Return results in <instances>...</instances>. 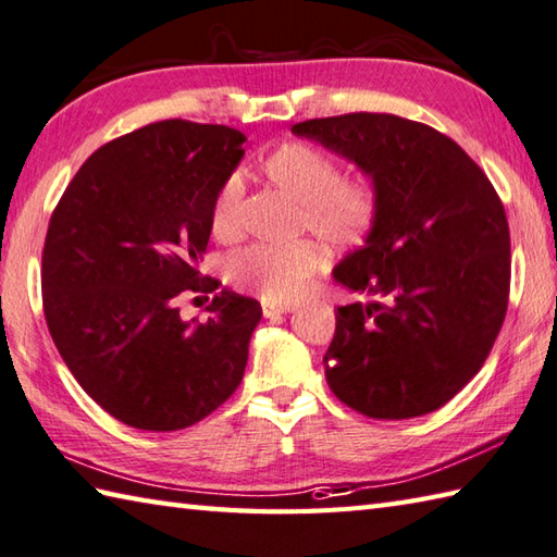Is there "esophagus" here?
Instances as JSON below:
<instances>
[{"mask_svg":"<svg viewBox=\"0 0 557 557\" xmlns=\"http://www.w3.org/2000/svg\"><path fill=\"white\" fill-rule=\"evenodd\" d=\"M293 310H295V305H269V302L262 305V312H264L267 320H274V317L288 314V312H293Z\"/></svg>","mask_w":557,"mask_h":557,"instance_id":"esophagus-1","label":"esophagus"}]
</instances>
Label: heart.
Wrapping results in <instances>:
<instances>
[{
  "mask_svg": "<svg viewBox=\"0 0 557 557\" xmlns=\"http://www.w3.org/2000/svg\"><path fill=\"white\" fill-rule=\"evenodd\" d=\"M262 173L271 185L302 203V225L329 245H362L377 223V191L360 180H344L342 165L310 144H281L262 161ZM240 231L243 185L228 177L211 207V233L228 243ZM324 259V249L312 240L252 245L235 252L225 269L233 286L259 295L269 305H290L302 298Z\"/></svg>",
  "mask_w": 557,
  "mask_h": 557,
  "instance_id": "b5f03b06",
  "label": "heart"
}]
</instances>
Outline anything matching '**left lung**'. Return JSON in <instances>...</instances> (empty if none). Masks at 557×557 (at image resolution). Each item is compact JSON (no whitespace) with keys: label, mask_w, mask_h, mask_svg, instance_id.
Listing matches in <instances>:
<instances>
[{"label":"left lung","mask_w":557,"mask_h":557,"mask_svg":"<svg viewBox=\"0 0 557 557\" xmlns=\"http://www.w3.org/2000/svg\"><path fill=\"white\" fill-rule=\"evenodd\" d=\"M356 163L380 197L370 237L334 281L372 295L336 310L326 382L380 421L445 406L481 370L505 322L509 228L491 180L449 136L384 112L293 124Z\"/></svg>","instance_id":"obj_1"}]
</instances>
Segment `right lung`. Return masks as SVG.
Listing matches in <instances>:
<instances>
[{"instance_id": "obj_1", "label": "right lung", "mask_w": 557, "mask_h": 557, "mask_svg": "<svg viewBox=\"0 0 557 557\" xmlns=\"http://www.w3.org/2000/svg\"><path fill=\"white\" fill-rule=\"evenodd\" d=\"M245 141L223 124H146L100 146L52 213L45 320L76 382L124 425L189 428L243 382L262 305L223 288L207 320L185 322L177 300L219 286L199 264Z\"/></svg>"}]
</instances>
